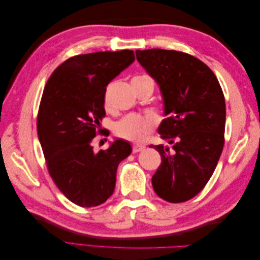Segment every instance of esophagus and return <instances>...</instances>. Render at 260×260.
<instances>
[{
  "mask_svg": "<svg viewBox=\"0 0 260 260\" xmlns=\"http://www.w3.org/2000/svg\"><path fill=\"white\" fill-rule=\"evenodd\" d=\"M144 148H145V146L142 144H133V146H132V149L135 153H139L141 151H143Z\"/></svg>",
  "mask_w": 260,
  "mask_h": 260,
  "instance_id": "esophagus-1",
  "label": "esophagus"
}]
</instances>
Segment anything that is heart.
I'll use <instances>...</instances> for the list:
<instances>
[{
  "instance_id": "heart-1",
  "label": "heart",
  "mask_w": 260,
  "mask_h": 260,
  "mask_svg": "<svg viewBox=\"0 0 260 260\" xmlns=\"http://www.w3.org/2000/svg\"><path fill=\"white\" fill-rule=\"evenodd\" d=\"M105 104L107 105V95L105 96ZM155 123L156 118L154 115L130 114L115 123L114 132L118 137L138 142L149 135Z\"/></svg>"
}]
</instances>
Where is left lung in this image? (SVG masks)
<instances>
[{"label":"left lung","mask_w":260,"mask_h":260,"mask_svg":"<svg viewBox=\"0 0 260 260\" xmlns=\"http://www.w3.org/2000/svg\"><path fill=\"white\" fill-rule=\"evenodd\" d=\"M137 59L159 86L164 115L158 133L169 146L152 178L155 193L169 203L191 200L214 174L224 144V96L211 69L192 55L151 49Z\"/></svg>","instance_id":"1"}]
</instances>
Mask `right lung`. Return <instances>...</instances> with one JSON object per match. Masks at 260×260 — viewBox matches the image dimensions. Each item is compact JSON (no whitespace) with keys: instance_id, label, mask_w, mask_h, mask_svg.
Listing matches in <instances>:
<instances>
[{"instance_id":"1","label":"right lung","mask_w":260,"mask_h":260,"mask_svg":"<svg viewBox=\"0 0 260 260\" xmlns=\"http://www.w3.org/2000/svg\"><path fill=\"white\" fill-rule=\"evenodd\" d=\"M133 61L129 50L77 55L46 82L38 138L54 183L78 206H99L111 198L118 165L132 152L128 141L116 139L96 153L92 141L105 116L106 86Z\"/></svg>"}]
</instances>
